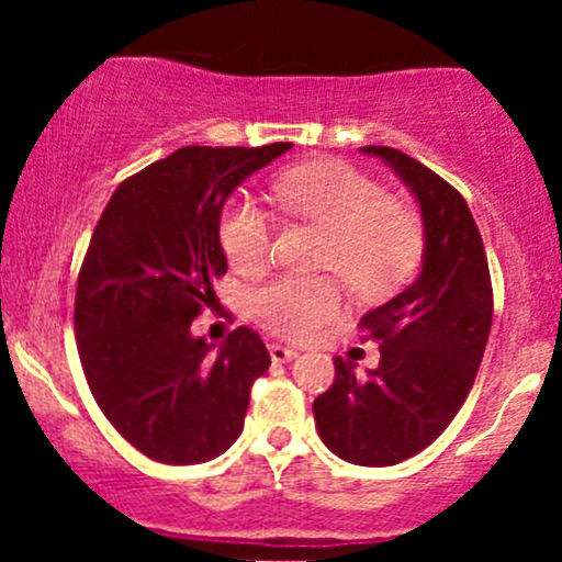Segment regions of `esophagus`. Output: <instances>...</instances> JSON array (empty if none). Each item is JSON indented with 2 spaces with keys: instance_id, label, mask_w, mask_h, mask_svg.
Instances as JSON below:
<instances>
[{
  "instance_id": "esophagus-1",
  "label": "esophagus",
  "mask_w": 562,
  "mask_h": 562,
  "mask_svg": "<svg viewBox=\"0 0 562 562\" xmlns=\"http://www.w3.org/2000/svg\"><path fill=\"white\" fill-rule=\"evenodd\" d=\"M269 353H272V362H277V364H288V362H293L295 357H299V351H295V348H288V346H280V344L269 346Z\"/></svg>"
}]
</instances>
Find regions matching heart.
Segmentation results:
<instances>
[{"label": "heart", "mask_w": 562, "mask_h": 562, "mask_svg": "<svg viewBox=\"0 0 562 562\" xmlns=\"http://www.w3.org/2000/svg\"><path fill=\"white\" fill-rule=\"evenodd\" d=\"M285 214L325 229L319 263L335 269L364 299H383L415 269L423 224L402 200L385 195L378 179L344 160H312L274 179ZM218 237L237 272H259L272 256L274 222L254 198H232ZM335 277H274L250 293V312L267 330L303 340L344 312Z\"/></svg>", "instance_id": "obj_1"}]
</instances>
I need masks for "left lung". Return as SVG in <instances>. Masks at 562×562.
I'll use <instances>...</instances> for the list:
<instances>
[{"mask_svg":"<svg viewBox=\"0 0 562 562\" xmlns=\"http://www.w3.org/2000/svg\"><path fill=\"white\" fill-rule=\"evenodd\" d=\"M383 158L420 203L423 269L409 288L367 312L359 327L380 344V364L357 378L335 359V380L314 398L325 447L353 465L385 468L434 443L468 398L492 330L494 295L481 232L465 198L402 150Z\"/></svg>","mask_w":562,"mask_h":562,"instance_id":"8db88e82","label":"left lung"}]
</instances>
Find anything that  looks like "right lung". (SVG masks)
I'll return each instance as SVG.
<instances>
[{
    "label": "right lung",
    "mask_w": 562,
    "mask_h": 562,
    "mask_svg": "<svg viewBox=\"0 0 562 562\" xmlns=\"http://www.w3.org/2000/svg\"><path fill=\"white\" fill-rule=\"evenodd\" d=\"M290 147H179L115 187L97 222L76 288V346L102 415L150 460L195 465L227 451L250 385L272 364L250 327L218 351L190 327L227 274L224 203Z\"/></svg>",
    "instance_id": "right-lung-1"
}]
</instances>
